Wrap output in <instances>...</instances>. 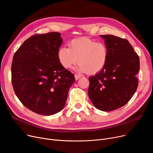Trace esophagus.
Here are the masks:
<instances>
[{
	"label": "esophagus",
	"instance_id": "1",
	"mask_svg": "<svg viewBox=\"0 0 153 153\" xmlns=\"http://www.w3.org/2000/svg\"><path fill=\"white\" fill-rule=\"evenodd\" d=\"M75 79L76 80H78V79H79L81 78V76L79 75H75Z\"/></svg>",
	"mask_w": 153,
	"mask_h": 153
}]
</instances>
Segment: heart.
Listing matches in <instances>:
<instances>
[{"label":"heart","instance_id":"1","mask_svg":"<svg viewBox=\"0 0 153 153\" xmlns=\"http://www.w3.org/2000/svg\"><path fill=\"white\" fill-rule=\"evenodd\" d=\"M68 47L60 48L57 53L58 59L63 68H70L78 62L77 71L93 75L105 67L108 50L104 43L97 42L88 37H80L71 40Z\"/></svg>","mask_w":153,"mask_h":153}]
</instances>
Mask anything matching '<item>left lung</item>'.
I'll return each instance as SVG.
<instances>
[{
	"label": "left lung",
	"mask_w": 153,
	"mask_h": 153,
	"mask_svg": "<svg viewBox=\"0 0 153 153\" xmlns=\"http://www.w3.org/2000/svg\"><path fill=\"white\" fill-rule=\"evenodd\" d=\"M108 57L104 68L89 78L88 96L98 110L111 111L125 105L138 86L139 56L129 42L112 35H100Z\"/></svg>",
	"instance_id": "left-lung-1"
}]
</instances>
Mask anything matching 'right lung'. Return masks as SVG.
Listing matches in <instances>:
<instances>
[{"instance_id": "obj_1", "label": "right lung", "mask_w": 153, "mask_h": 153, "mask_svg": "<svg viewBox=\"0 0 153 153\" xmlns=\"http://www.w3.org/2000/svg\"><path fill=\"white\" fill-rule=\"evenodd\" d=\"M60 33L36 34L26 40L13 57V88L25 107L41 115H53L64 108L74 75L58 59Z\"/></svg>"}]
</instances>
